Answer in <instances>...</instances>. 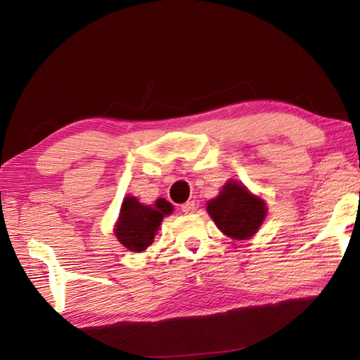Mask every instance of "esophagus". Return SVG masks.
<instances>
[{"label": "esophagus", "mask_w": 360, "mask_h": 360, "mask_svg": "<svg viewBox=\"0 0 360 360\" xmlns=\"http://www.w3.org/2000/svg\"><path fill=\"white\" fill-rule=\"evenodd\" d=\"M182 212H186V214H192V212L195 211V203L193 202H187L181 206Z\"/></svg>", "instance_id": "1"}]
</instances>
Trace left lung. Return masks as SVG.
<instances>
[{
    "mask_svg": "<svg viewBox=\"0 0 360 360\" xmlns=\"http://www.w3.org/2000/svg\"><path fill=\"white\" fill-rule=\"evenodd\" d=\"M206 211L216 227L231 240H251L266 216L265 200L254 195L240 181L230 179L216 198L206 203Z\"/></svg>",
    "mask_w": 360,
    "mask_h": 360,
    "instance_id": "8db88e82",
    "label": "left lung"
}]
</instances>
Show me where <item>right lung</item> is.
<instances>
[{
    "instance_id": "obj_1",
    "label": "right lung",
    "mask_w": 360,
    "mask_h": 360,
    "mask_svg": "<svg viewBox=\"0 0 360 360\" xmlns=\"http://www.w3.org/2000/svg\"><path fill=\"white\" fill-rule=\"evenodd\" d=\"M173 210L165 198L155 200L154 205H143L136 197L127 195L114 224L115 238L129 251L143 252L154 243L163 217L172 214Z\"/></svg>"
}]
</instances>
